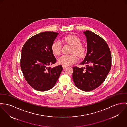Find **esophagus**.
Wrapping results in <instances>:
<instances>
[{
	"mask_svg": "<svg viewBox=\"0 0 127 127\" xmlns=\"http://www.w3.org/2000/svg\"><path fill=\"white\" fill-rule=\"evenodd\" d=\"M62 68H63V69H65V68H66L67 67V66L66 65H62Z\"/></svg>",
	"mask_w": 127,
	"mask_h": 127,
	"instance_id": "34e87169",
	"label": "esophagus"
}]
</instances>
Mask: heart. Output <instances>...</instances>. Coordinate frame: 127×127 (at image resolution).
Instances as JSON below:
<instances>
[{"label":"heart","instance_id":"obj_1","mask_svg":"<svg viewBox=\"0 0 127 127\" xmlns=\"http://www.w3.org/2000/svg\"><path fill=\"white\" fill-rule=\"evenodd\" d=\"M63 41L71 46L70 53L72 54L70 55H62L58 58V62L62 65H69L74 63L77 61V57L80 58L84 57L86 54V48L81 43V39L76 35H69L63 38ZM53 54L55 55H60L61 51V45L58 40L54 41L51 47ZM76 54L75 55L74 54Z\"/></svg>","mask_w":127,"mask_h":127}]
</instances>
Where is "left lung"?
<instances>
[{"label": "left lung", "mask_w": 127, "mask_h": 127, "mask_svg": "<svg viewBox=\"0 0 127 127\" xmlns=\"http://www.w3.org/2000/svg\"><path fill=\"white\" fill-rule=\"evenodd\" d=\"M87 43V55L80 64L86 67H73L72 78L75 86L85 92L98 87L111 69L112 56L106 41L97 34L86 30L83 32Z\"/></svg>", "instance_id": "left-lung-1"}]
</instances>
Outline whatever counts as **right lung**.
I'll use <instances>...</instances> for the list:
<instances>
[{
  "label": "right lung",
  "mask_w": 127,
  "mask_h": 127,
  "mask_svg": "<svg viewBox=\"0 0 127 127\" xmlns=\"http://www.w3.org/2000/svg\"><path fill=\"white\" fill-rule=\"evenodd\" d=\"M58 35L54 32H44L35 35L23 45L20 59L23 74L32 88L46 91L55 86L63 70L61 65L49 67L56 62L51 47Z\"/></svg>",
  "instance_id": "obj_1"
}]
</instances>
